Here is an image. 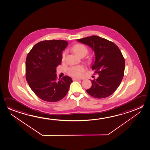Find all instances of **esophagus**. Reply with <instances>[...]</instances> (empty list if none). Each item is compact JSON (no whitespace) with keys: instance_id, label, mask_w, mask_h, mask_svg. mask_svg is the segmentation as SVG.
Listing matches in <instances>:
<instances>
[{"instance_id":"obj_1","label":"esophagus","mask_w":150,"mask_h":150,"mask_svg":"<svg viewBox=\"0 0 150 150\" xmlns=\"http://www.w3.org/2000/svg\"><path fill=\"white\" fill-rule=\"evenodd\" d=\"M72 80H73V81H78V80H80L79 79H76L73 78H72Z\"/></svg>"}]
</instances>
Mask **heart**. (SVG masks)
Instances as JSON below:
<instances>
[{"mask_svg":"<svg viewBox=\"0 0 150 150\" xmlns=\"http://www.w3.org/2000/svg\"><path fill=\"white\" fill-rule=\"evenodd\" d=\"M72 50L74 52L79 56H81L83 54H86L88 52V49L86 46L81 44H76L72 47ZM66 52H64L62 54V61H64L66 58ZM86 67L82 65L74 66L69 67L67 70L68 74L70 76L74 78H80L83 76V74L86 71Z\"/></svg>","mask_w":150,"mask_h":150,"instance_id":"1","label":"heart"}]
</instances>
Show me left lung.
<instances>
[{
    "label": "left lung",
    "mask_w": 150,
    "mask_h": 150,
    "mask_svg": "<svg viewBox=\"0 0 150 150\" xmlns=\"http://www.w3.org/2000/svg\"><path fill=\"white\" fill-rule=\"evenodd\" d=\"M77 40L89 46L95 53L92 68L99 76L91 80L92 86L86 90L93 98H107L115 92L123 78L125 60L117 46L111 41L93 35Z\"/></svg>",
    "instance_id": "8db88e82"
}]
</instances>
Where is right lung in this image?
<instances>
[{
  "instance_id": "add662e5",
  "label": "right lung",
  "mask_w": 150,
  "mask_h": 150,
  "mask_svg": "<svg viewBox=\"0 0 150 150\" xmlns=\"http://www.w3.org/2000/svg\"><path fill=\"white\" fill-rule=\"evenodd\" d=\"M67 45L66 40H43L34 46L27 55L26 81L34 93L44 101H59L69 91L71 78L65 76L57 80L56 74V68L62 63V52Z\"/></svg>"
}]
</instances>
